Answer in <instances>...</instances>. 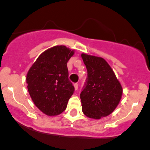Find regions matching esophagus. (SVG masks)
Returning a JSON list of instances; mask_svg holds the SVG:
<instances>
[{
  "instance_id": "esophagus-1",
  "label": "esophagus",
  "mask_w": 150,
  "mask_h": 150,
  "mask_svg": "<svg viewBox=\"0 0 150 150\" xmlns=\"http://www.w3.org/2000/svg\"><path fill=\"white\" fill-rule=\"evenodd\" d=\"M74 86L75 90H77V89H78V84H77V83H75V84H74Z\"/></svg>"
}]
</instances>
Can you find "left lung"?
<instances>
[{"mask_svg":"<svg viewBox=\"0 0 150 150\" xmlns=\"http://www.w3.org/2000/svg\"><path fill=\"white\" fill-rule=\"evenodd\" d=\"M87 69V81L80 94L82 112L86 117L98 120L112 113L121 100V82L104 58L81 53Z\"/></svg>","mask_w":150,"mask_h":150,"instance_id":"left-lung-1","label":"left lung"}]
</instances>
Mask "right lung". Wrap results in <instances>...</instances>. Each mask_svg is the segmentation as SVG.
<instances>
[{"label": "right lung", "instance_id": "1", "mask_svg": "<svg viewBox=\"0 0 150 150\" xmlns=\"http://www.w3.org/2000/svg\"><path fill=\"white\" fill-rule=\"evenodd\" d=\"M74 52L65 45L50 47L40 55L27 72L29 95L36 107L48 116L64 112L73 95L67 63Z\"/></svg>", "mask_w": 150, "mask_h": 150}]
</instances>
